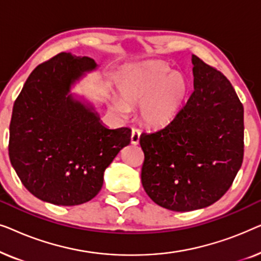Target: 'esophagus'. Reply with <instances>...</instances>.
<instances>
[{
	"mask_svg": "<svg viewBox=\"0 0 261 261\" xmlns=\"http://www.w3.org/2000/svg\"><path fill=\"white\" fill-rule=\"evenodd\" d=\"M139 141H140V130L133 129L130 135L132 145H139Z\"/></svg>",
	"mask_w": 261,
	"mask_h": 261,
	"instance_id": "obj_1",
	"label": "esophagus"
}]
</instances>
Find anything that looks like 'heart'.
<instances>
[{
	"label": "heart",
	"mask_w": 261,
	"mask_h": 261,
	"mask_svg": "<svg viewBox=\"0 0 261 261\" xmlns=\"http://www.w3.org/2000/svg\"><path fill=\"white\" fill-rule=\"evenodd\" d=\"M189 83L184 74L160 63L129 67L119 81V97L110 108L126 116L130 108L140 106V117L146 126L166 127L179 116L187 102Z\"/></svg>",
	"instance_id": "obj_1"
}]
</instances>
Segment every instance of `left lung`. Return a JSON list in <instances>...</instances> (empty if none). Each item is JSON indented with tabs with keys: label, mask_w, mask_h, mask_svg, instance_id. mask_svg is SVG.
Segmentation results:
<instances>
[{
	"label": "left lung",
	"mask_w": 261,
	"mask_h": 261,
	"mask_svg": "<svg viewBox=\"0 0 261 261\" xmlns=\"http://www.w3.org/2000/svg\"><path fill=\"white\" fill-rule=\"evenodd\" d=\"M194 92L179 116L140 135L141 183L173 212L212 205L230 188L244 159V107L230 82L192 55Z\"/></svg>",
	"instance_id": "left-lung-1"
}]
</instances>
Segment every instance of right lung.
Wrapping results in <instances>:
<instances>
[{
    "mask_svg": "<svg viewBox=\"0 0 261 261\" xmlns=\"http://www.w3.org/2000/svg\"><path fill=\"white\" fill-rule=\"evenodd\" d=\"M97 67L89 57L59 53L35 67L14 103L10 163L41 201L67 206L90 201L107 167L129 145V128L106 127L94 106L71 92Z\"/></svg>",
    "mask_w": 261,
    "mask_h": 261,
    "instance_id": "1",
    "label": "right lung"
}]
</instances>
